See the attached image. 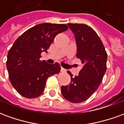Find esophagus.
I'll list each match as a JSON object with an SVG mask.
<instances>
[{
  "mask_svg": "<svg viewBox=\"0 0 124 124\" xmlns=\"http://www.w3.org/2000/svg\"><path fill=\"white\" fill-rule=\"evenodd\" d=\"M61 72H66V69H64V68H61Z\"/></svg>",
  "mask_w": 124,
  "mask_h": 124,
  "instance_id": "34e87169",
  "label": "esophagus"
}]
</instances>
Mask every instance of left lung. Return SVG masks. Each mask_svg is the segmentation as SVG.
I'll list each match as a JSON object with an SVG mask.
<instances>
[{"label":"left lung","instance_id":"left-lung-1","mask_svg":"<svg viewBox=\"0 0 124 124\" xmlns=\"http://www.w3.org/2000/svg\"><path fill=\"white\" fill-rule=\"evenodd\" d=\"M68 25L75 36L76 57L80 60L83 67L75 77L68 71L71 81L68 85L61 87V92L68 101L80 103L88 100L98 88L106 71L108 56L93 28L84 24L68 23Z\"/></svg>","mask_w":124,"mask_h":124}]
</instances>
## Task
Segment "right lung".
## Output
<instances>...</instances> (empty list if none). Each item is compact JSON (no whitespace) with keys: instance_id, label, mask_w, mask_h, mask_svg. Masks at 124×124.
Here are the masks:
<instances>
[{"instance_id":"right-lung-1","label":"right lung","mask_w":124,"mask_h":124,"mask_svg":"<svg viewBox=\"0 0 124 124\" xmlns=\"http://www.w3.org/2000/svg\"><path fill=\"white\" fill-rule=\"evenodd\" d=\"M65 24L42 23L33 26L16 40L7 55V67L12 86L21 96L35 98L44 90L47 79L58 74L60 66L41 61L57 34L67 31Z\"/></svg>"}]
</instances>
